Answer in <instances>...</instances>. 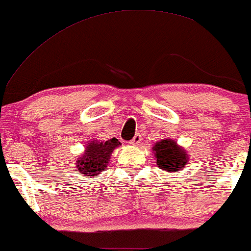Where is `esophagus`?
<instances>
[{
  "instance_id": "esophagus-1",
  "label": "esophagus",
  "mask_w": 251,
  "mask_h": 251,
  "mask_svg": "<svg viewBox=\"0 0 251 251\" xmlns=\"http://www.w3.org/2000/svg\"><path fill=\"white\" fill-rule=\"evenodd\" d=\"M141 140H142L141 135H140V134H135L134 138H133L132 140L129 141V145H132V146H138V145H140Z\"/></svg>"
}]
</instances>
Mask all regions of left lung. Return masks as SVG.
<instances>
[{
    "label": "left lung",
    "instance_id": "1",
    "mask_svg": "<svg viewBox=\"0 0 251 251\" xmlns=\"http://www.w3.org/2000/svg\"><path fill=\"white\" fill-rule=\"evenodd\" d=\"M153 153L158 168L168 173L182 170L189 161L185 149L177 145L173 139H163L156 142L153 147Z\"/></svg>",
    "mask_w": 251,
    "mask_h": 251
}]
</instances>
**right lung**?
<instances>
[{"instance_id":"add662e5","label":"right lung","mask_w":251,"mask_h":251,"mask_svg":"<svg viewBox=\"0 0 251 251\" xmlns=\"http://www.w3.org/2000/svg\"><path fill=\"white\" fill-rule=\"evenodd\" d=\"M119 145L120 142L116 138L105 141H89L84 153L76 158V170L85 176H96L103 173L109 163L111 154Z\"/></svg>"}]
</instances>
